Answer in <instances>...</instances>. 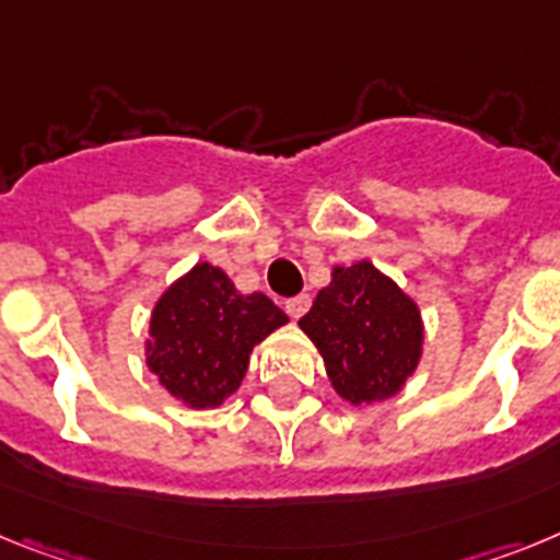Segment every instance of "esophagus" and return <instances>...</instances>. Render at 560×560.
<instances>
[{
  "label": "esophagus",
  "instance_id": "esophagus-1",
  "mask_svg": "<svg viewBox=\"0 0 560 560\" xmlns=\"http://www.w3.org/2000/svg\"><path fill=\"white\" fill-rule=\"evenodd\" d=\"M284 310H287V315H290V318L299 320L301 315L310 310V295H295V299H287Z\"/></svg>",
  "mask_w": 560,
  "mask_h": 560
}]
</instances>
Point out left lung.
<instances>
[{
  "label": "left lung",
  "instance_id": "left-lung-1",
  "mask_svg": "<svg viewBox=\"0 0 560 560\" xmlns=\"http://www.w3.org/2000/svg\"><path fill=\"white\" fill-rule=\"evenodd\" d=\"M299 327L318 347L329 383L352 406L395 397L422 354V318L415 299L372 261L335 267Z\"/></svg>",
  "mask_w": 560,
  "mask_h": 560
}]
</instances>
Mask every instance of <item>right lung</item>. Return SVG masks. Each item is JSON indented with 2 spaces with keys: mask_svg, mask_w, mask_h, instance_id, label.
<instances>
[{
  "mask_svg": "<svg viewBox=\"0 0 560 560\" xmlns=\"http://www.w3.org/2000/svg\"><path fill=\"white\" fill-rule=\"evenodd\" d=\"M287 315L265 293L242 295L225 270L199 261L152 310L145 366L191 408H217L240 388L256 343Z\"/></svg>",
  "mask_w": 560,
  "mask_h": 560,
  "instance_id": "right-lung-1",
  "label": "right lung"
}]
</instances>
